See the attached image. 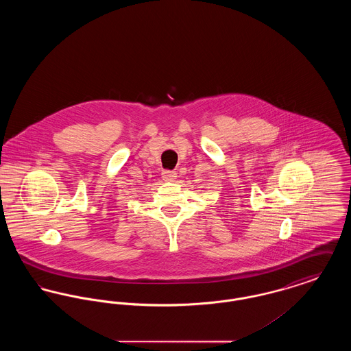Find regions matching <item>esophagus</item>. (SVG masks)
<instances>
[{"instance_id":"esophagus-1","label":"esophagus","mask_w":351,"mask_h":351,"mask_svg":"<svg viewBox=\"0 0 351 351\" xmlns=\"http://www.w3.org/2000/svg\"><path fill=\"white\" fill-rule=\"evenodd\" d=\"M178 173L175 171H163V180L165 182H175Z\"/></svg>"}]
</instances>
